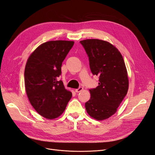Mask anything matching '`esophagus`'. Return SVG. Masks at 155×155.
Masks as SVG:
<instances>
[{"label": "esophagus", "instance_id": "34e87169", "mask_svg": "<svg viewBox=\"0 0 155 155\" xmlns=\"http://www.w3.org/2000/svg\"><path fill=\"white\" fill-rule=\"evenodd\" d=\"M83 90V87H79L78 89H76V90H75V91H76V92H81Z\"/></svg>", "mask_w": 155, "mask_h": 155}]
</instances>
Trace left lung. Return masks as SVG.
I'll return each mask as SVG.
<instances>
[{
	"instance_id": "left-lung-1",
	"label": "left lung",
	"mask_w": 155,
	"mask_h": 155,
	"mask_svg": "<svg viewBox=\"0 0 155 155\" xmlns=\"http://www.w3.org/2000/svg\"><path fill=\"white\" fill-rule=\"evenodd\" d=\"M88 56L94 75L100 77L98 86L90 89L91 98L85 103L88 114L96 120L114 114L129 89V78L122 55L109 42L97 39L81 41Z\"/></svg>"
}]
</instances>
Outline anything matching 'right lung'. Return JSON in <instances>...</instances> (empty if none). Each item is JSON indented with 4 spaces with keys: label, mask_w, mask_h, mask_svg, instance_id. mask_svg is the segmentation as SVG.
Wrapping results in <instances>:
<instances>
[{
    "label": "right lung",
    "mask_w": 155,
    "mask_h": 155,
    "mask_svg": "<svg viewBox=\"0 0 155 155\" xmlns=\"http://www.w3.org/2000/svg\"><path fill=\"white\" fill-rule=\"evenodd\" d=\"M74 44L70 41H50L39 45L29 56L25 70V90L32 107L48 120L63 114L72 92L58 81L61 65Z\"/></svg>",
    "instance_id": "obj_1"
}]
</instances>
